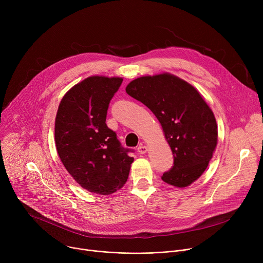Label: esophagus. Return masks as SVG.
I'll return each mask as SVG.
<instances>
[{
    "label": "esophagus",
    "mask_w": 263,
    "mask_h": 263,
    "mask_svg": "<svg viewBox=\"0 0 263 263\" xmlns=\"http://www.w3.org/2000/svg\"><path fill=\"white\" fill-rule=\"evenodd\" d=\"M137 152L141 155L145 154L147 152V147L144 145V144H140L138 147H137Z\"/></svg>",
    "instance_id": "1"
}]
</instances>
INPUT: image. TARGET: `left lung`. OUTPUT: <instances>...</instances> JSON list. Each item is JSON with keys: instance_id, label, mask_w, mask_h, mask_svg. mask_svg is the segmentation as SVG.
I'll list each match as a JSON object with an SVG mask.
<instances>
[{"instance_id": "1", "label": "left lung", "mask_w": 263, "mask_h": 263, "mask_svg": "<svg viewBox=\"0 0 263 263\" xmlns=\"http://www.w3.org/2000/svg\"><path fill=\"white\" fill-rule=\"evenodd\" d=\"M126 92L153 112L171 146L174 165L161 179L179 189L190 186L203 175L217 144L208 104L192 84L170 72L139 77Z\"/></svg>"}]
</instances>
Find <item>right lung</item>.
<instances>
[{"mask_svg":"<svg viewBox=\"0 0 263 263\" xmlns=\"http://www.w3.org/2000/svg\"><path fill=\"white\" fill-rule=\"evenodd\" d=\"M123 78L91 76L62 98L55 119L58 156L82 189L111 195L127 182L133 157L106 125L110 100Z\"/></svg>","mask_w":263,"mask_h":263,"instance_id":"1","label":"right lung"}]
</instances>
